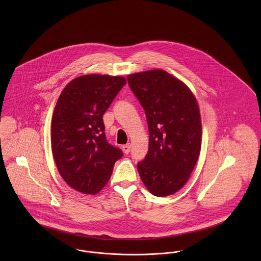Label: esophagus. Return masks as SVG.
Masks as SVG:
<instances>
[{
  "label": "esophagus",
  "instance_id": "obj_1",
  "mask_svg": "<svg viewBox=\"0 0 261 261\" xmlns=\"http://www.w3.org/2000/svg\"><path fill=\"white\" fill-rule=\"evenodd\" d=\"M121 148H122L123 152H124L125 154H127V153H129V150H130V144H126V145H123Z\"/></svg>",
  "mask_w": 261,
  "mask_h": 261
}]
</instances>
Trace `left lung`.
<instances>
[{"mask_svg": "<svg viewBox=\"0 0 261 261\" xmlns=\"http://www.w3.org/2000/svg\"><path fill=\"white\" fill-rule=\"evenodd\" d=\"M144 108L149 132V150L138 163L141 179L158 197L172 195L186 184L200 154L202 124L192 91L165 70L127 76Z\"/></svg>", "mask_w": 261, "mask_h": 261, "instance_id": "obj_1", "label": "left lung"}]
</instances>
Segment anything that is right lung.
I'll use <instances>...</instances> for the list:
<instances>
[{
    "label": "right lung",
    "instance_id": "1",
    "mask_svg": "<svg viewBox=\"0 0 261 261\" xmlns=\"http://www.w3.org/2000/svg\"><path fill=\"white\" fill-rule=\"evenodd\" d=\"M122 76L82 75L70 81L55 106L52 153L63 180L83 194H96L109 182L123 153L108 143L102 115L125 85Z\"/></svg>",
    "mask_w": 261,
    "mask_h": 261
}]
</instances>
